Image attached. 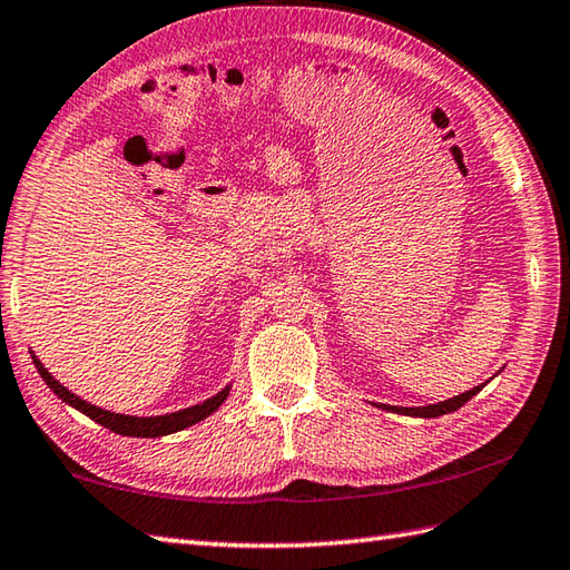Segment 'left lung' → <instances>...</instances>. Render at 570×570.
<instances>
[{
	"label": "left lung",
	"instance_id": "left-lung-1",
	"mask_svg": "<svg viewBox=\"0 0 570 570\" xmlns=\"http://www.w3.org/2000/svg\"><path fill=\"white\" fill-rule=\"evenodd\" d=\"M484 385H476L472 390H466L462 395H454L450 400H444V403L438 405H425V407H395V405H381L383 410L390 412H397V415H410V417H440V415H448V412L460 410L464 403H470V400L482 390Z\"/></svg>",
	"mask_w": 570,
	"mask_h": 570
}]
</instances>
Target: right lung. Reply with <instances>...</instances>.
Here are the masks:
<instances>
[{"label": "right lung", "mask_w": 570, "mask_h": 570, "mask_svg": "<svg viewBox=\"0 0 570 570\" xmlns=\"http://www.w3.org/2000/svg\"><path fill=\"white\" fill-rule=\"evenodd\" d=\"M33 365H37L39 375L43 377V383H47L56 395H59L66 405L76 407L78 412H83L86 417H91L98 425L108 428L110 432L122 434V438H165V434H173V432H180L185 428H193L197 425L199 420L209 417L212 412H215L222 403H225L227 395H229V387H222L217 395H212L209 400L193 407H185V410H177L170 412V415H155V417H136V415H120V412H110L104 407H96L91 403H86L78 395H73L69 387H63L56 377L43 367V363L37 358V355H31Z\"/></svg>", "instance_id": "add662e5"}]
</instances>
